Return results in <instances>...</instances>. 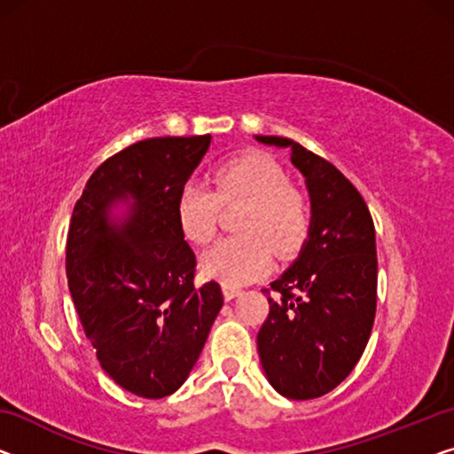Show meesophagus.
<instances>
[{"label":"esophagus","instance_id":"34e87169","mask_svg":"<svg viewBox=\"0 0 454 454\" xmlns=\"http://www.w3.org/2000/svg\"><path fill=\"white\" fill-rule=\"evenodd\" d=\"M222 294H224V300L230 301V300H234L236 295H240L242 289L236 287V286H228V283H224V286H222Z\"/></svg>","mask_w":454,"mask_h":454}]
</instances>
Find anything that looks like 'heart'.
<instances>
[{"label": "heart", "instance_id": "obj_1", "mask_svg": "<svg viewBox=\"0 0 454 454\" xmlns=\"http://www.w3.org/2000/svg\"><path fill=\"white\" fill-rule=\"evenodd\" d=\"M212 185L189 181L177 200L181 232L193 245L214 240L222 207L245 206L236 220L242 236L222 240L206 253L201 265L209 277L228 286L250 283L267 273L273 253L287 256L303 245L309 230L308 201L267 154L247 153L222 162Z\"/></svg>", "mask_w": 454, "mask_h": 454}]
</instances>
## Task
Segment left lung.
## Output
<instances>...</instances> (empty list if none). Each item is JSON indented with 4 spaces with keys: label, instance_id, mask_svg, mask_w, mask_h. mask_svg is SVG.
<instances>
[{
    "label": "left lung",
    "instance_id": "obj_1",
    "mask_svg": "<svg viewBox=\"0 0 454 454\" xmlns=\"http://www.w3.org/2000/svg\"><path fill=\"white\" fill-rule=\"evenodd\" d=\"M256 140L292 148L312 200L300 256L262 289L269 316L256 347L281 395L314 400L348 377L369 342L377 309L375 226L363 195L333 162L292 138Z\"/></svg>",
    "mask_w": 454,
    "mask_h": 454
}]
</instances>
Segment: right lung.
<instances>
[{"instance_id": "right-lung-1", "label": "right lung", "mask_w": 454, "mask_h": 454, "mask_svg": "<svg viewBox=\"0 0 454 454\" xmlns=\"http://www.w3.org/2000/svg\"><path fill=\"white\" fill-rule=\"evenodd\" d=\"M212 137L146 138L93 171L67 236V279L101 369L146 400L177 391L193 369L224 295L195 287V254L181 232L177 200ZM133 200L116 225L114 200Z\"/></svg>"}]
</instances>
